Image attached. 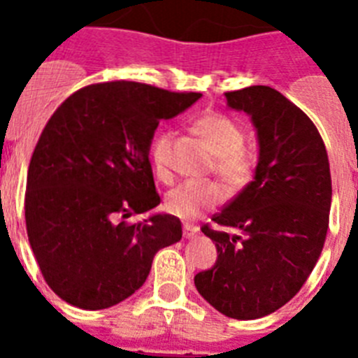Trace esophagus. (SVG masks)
<instances>
[{
  "label": "esophagus",
  "mask_w": 358,
  "mask_h": 358,
  "mask_svg": "<svg viewBox=\"0 0 358 358\" xmlns=\"http://www.w3.org/2000/svg\"><path fill=\"white\" fill-rule=\"evenodd\" d=\"M197 233H199V227L195 226V224H189V222L182 224V235H185V238H194Z\"/></svg>",
  "instance_id": "34e87169"
}]
</instances>
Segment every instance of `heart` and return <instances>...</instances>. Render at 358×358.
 Segmentation results:
<instances>
[{
  "label": "heart",
  "mask_w": 358,
  "mask_h": 358,
  "mask_svg": "<svg viewBox=\"0 0 358 358\" xmlns=\"http://www.w3.org/2000/svg\"><path fill=\"white\" fill-rule=\"evenodd\" d=\"M195 131L210 145L215 154L213 169L231 189H240L251 181L255 173L252 154L243 147L245 132L235 120L226 115L210 113L195 120ZM173 132L163 131L154 138L150 145V161L154 173L161 182H172L170 169V148ZM226 197V192L215 181H188L173 188L166 199L164 208L181 218H194L204 210L217 206Z\"/></svg>",
  "instance_id": "b5f03b06"
}]
</instances>
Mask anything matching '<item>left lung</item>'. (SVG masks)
<instances>
[{
	"label": "left lung",
	"instance_id": "8db88e82",
	"mask_svg": "<svg viewBox=\"0 0 358 358\" xmlns=\"http://www.w3.org/2000/svg\"><path fill=\"white\" fill-rule=\"evenodd\" d=\"M245 110L260 140L255 181L211 217L202 233L217 262L195 276L211 306L233 319H258L289 303L314 271L327 240L330 163L314 122L268 85L224 93Z\"/></svg>",
	"mask_w": 358,
	"mask_h": 358
}]
</instances>
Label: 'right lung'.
Returning a JSON list of instances; mask_svg holds the SVG:
<instances>
[{"label": "right lung", "instance_id": "right-lung-1", "mask_svg": "<svg viewBox=\"0 0 358 358\" xmlns=\"http://www.w3.org/2000/svg\"><path fill=\"white\" fill-rule=\"evenodd\" d=\"M199 98L100 82L75 91L48 120L28 166L24 220L41 273L66 303L118 305L143 285L156 252L181 240L173 215L127 218L161 202L148 159L159 120Z\"/></svg>", "mask_w": 358, "mask_h": 358}]
</instances>
